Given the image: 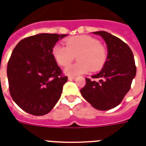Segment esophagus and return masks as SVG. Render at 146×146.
I'll list each match as a JSON object with an SVG mask.
<instances>
[{
    "instance_id": "1",
    "label": "esophagus",
    "mask_w": 146,
    "mask_h": 146,
    "mask_svg": "<svg viewBox=\"0 0 146 146\" xmlns=\"http://www.w3.org/2000/svg\"><path fill=\"white\" fill-rule=\"evenodd\" d=\"M68 79L70 80H72L75 79V76H68Z\"/></svg>"
}]
</instances>
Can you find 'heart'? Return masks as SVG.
<instances>
[{
    "mask_svg": "<svg viewBox=\"0 0 146 146\" xmlns=\"http://www.w3.org/2000/svg\"><path fill=\"white\" fill-rule=\"evenodd\" d=\"M66 46L57 44L53 48V56L58 65L66 67L77 58L78 62L65 70L68 75H76L100 70L107 60V50L95 37L87 35L67 39Z\"/></svg>",
    "mask_w": 146,
    "mask_h": 146,
    "instance_id": "heart-1",
    "label": "heart"
}]
</instances>
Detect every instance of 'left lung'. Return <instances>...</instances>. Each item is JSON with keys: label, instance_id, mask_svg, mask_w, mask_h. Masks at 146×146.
Wrapping results in <instances>:
<instances>
[{"label": "left lung", "instance_id": "left-lung-1", "mask_svg": "<svg viewBox=\"0 0 146 146\" xmlns=\"http://www.w3.org/2000/svg\"><path fill=\"white\" fill-rule=\"evenodd\" d=\"M93 33L101 36L106 43L107 60L92 80L86 78L80 93L96 110H109L117 106L131 88L136 75L135 58L131 49L119 38L105 31Z\"/></svg>", "mask_w": 146, "mask_h": 146}]
</instances>
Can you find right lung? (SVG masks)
Listing matches in <instances>:
<instances>
[{
    "mask_svg": "<svg viewBox=\"0 0 146 146\" xmlns=\"http://www.w3.org/2000/svg\"><path fill=\"white\" fill-rule=\"evenodd\" d=\"M66 34L40 33L23 39L8 62L9 91L23 110L34 116L51 111L62 95L68 77L62 75L52 51Z\"/></svg>",
    "mask_w": 146,
    "mask_h": 146,
    "instance_id": "add662e5",
    "label": "right lung"
}]
</instances>
